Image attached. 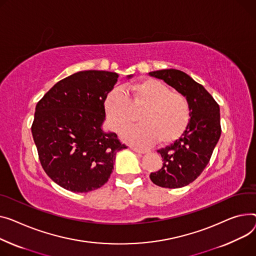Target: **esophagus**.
I'll list each match as a JSON object with an SVG mask.
<instances>
[{
	"label": "esophagus",
	"instance_id": "34e87169",
	"mask_svg": "<svg viewBox=\"0 0 256 256\" xmlns=\"http://www.w3.org/2000/svg\"><path fill=\"white\" fill-rule=\"evenodd\" d=\"M132 151L134 152H138V153H141V154H143V153H146L147 150L146 149H143V148H139V147H136V146H132L130 147Z\"/></svg>",
	"mask_w": 256,
	"mask_h": 256
}]
</instances>
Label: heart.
<instances>
[{
  "instance_id": "b5f03b06",
  "label": "heart",
  "mask_w": 256,
  "mask_h": 256,
  "mask_svg": "<svg viewBox=\"0 0 256 256\" xmlns=\"http://www.w3.org/2000/svg\"><path fill=\"white\" fill-rule=\"evenodd\" d=\"M105 110L114 130L132 124L136 112L140 110L141 124L122 132L126 141L139 144H151L156 140L166 144L176 140L186 128L190 117L187 98L171 92L156 79L134 84L130 88V96L119 88L111 90L105 100Z\"/></svg>"
}]
</instances>
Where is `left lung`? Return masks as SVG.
<instances>
[{
  "label": "left lung",
  "mask_w": 256,
  "mask_h": 256,
  "mask_svg": "<svg viewBox=\"0 0 256 256\" xmlns=\"http://www.w3.org/2000/svg\"><path fill=\"white\" fill-rule=\"evenodd\" d=\"M150 76L164 80L188 100L190 119L181 137L158 150L162 166L150 179L164 188H180L194 182L208 164L220 138V110L213 96L190 75L175 70H160Z\"/></svg>",
  "instance_id": "left-lung-1"
}]
</instances>
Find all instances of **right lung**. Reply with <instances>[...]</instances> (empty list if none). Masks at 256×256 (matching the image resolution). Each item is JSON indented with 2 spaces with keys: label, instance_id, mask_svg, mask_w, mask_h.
<instances>
[{
  "label": "right lung",
  "instance_id": "1",
  "mask_svg": "<svg viewBox=\"0 0 256 256\" xmlns=\"http://www.w3.org/2000/svg\"><path fill=\"white\" fill-rule=\"evenodd\" d=\"M117 79L114 72H77L38 102L32 134L39 160L50 179L66 190L100 188L110 178L116 153L126 148L115 132L102 128L105 100Z\"/></svg>",
  "mask_w": 256,
  "mask_h": 256
}]
</instances>
